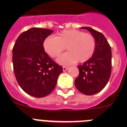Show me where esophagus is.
<instances>
[{
  "instance_id": "esophagus-1",
  "label": "esophagus",
  "mask_w": 127,
  "mask_h": 127,
  "mask_svg": "<svg viewBox=\"0 0 127 127\" xmlns=\"http://www.w3.org/2000/svg\"><path fill=\"white\" fill-rule=\"evenodd\" d=\"M68 69H69V67H63V70H64V71H65V70H67Z\"/></svg>"
}]
</instances>
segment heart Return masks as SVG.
I'll use <instances>...</instances> for the list:
<instances>
[{"label": "heart", "instance_id": "obj_1", "mask_svg": "<svg viewBox=\"0 0 127 127\" xmlns=\"http://www.w3.org/2000/svg\"><path fill=\"white\" fill-rule=\"evenodd\" d=\"M67 52L57 58L61 65H70L88 61L94 55L95 40L92 35L76 29L64 30L57 36H48L43 41L44 50L51 57H58L65 49Z\"/></svg>", "mask_w": 127, "mask_h": 127}]
</instances>
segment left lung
<instances>
[{
	"mask_svg": "<svg viewBox=\"0 0 127 127\" xmlns=\"http://www.w3.org/2000/svg\"><path fill=\"white\" fill-rule=\"evenodd\" d=\"M88 30L95 40V50L90 59L77 66L79 74L75 86L82 94L92 95L100 92L107 85L111 73V49L104 35L90 27Z\"/></svg>",
	"mask_w": 127,
	"mask_h": 127,
	"instance_id": "8db88e82",
	"label": "left lung"
}]
</instances>
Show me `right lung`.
I'll return each mask as SVG.
<instances>
[{
    "label": "right lung",
    "mask_w": 127,
    "mask_h": 127,
    "mask_svg": "<svg viewBox=\"0 0 127 127\" xmlns=\"http://www.w3.org/2000/svg\"><path fill=\"white\" fill-rule=\"evenodd\" d=\"M53 32L33 27L19 35L13 49L14 74L22 89L37 98L46 97L55 88L63 72L43 48L44 40Z\"/></svg>",
    "instance_id": "add662e5"
}]
</instances>
